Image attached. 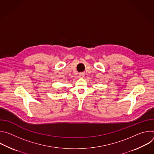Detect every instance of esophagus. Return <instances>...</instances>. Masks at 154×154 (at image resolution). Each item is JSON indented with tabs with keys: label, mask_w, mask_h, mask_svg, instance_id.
<instances>
[{
	"label": "esophagus",
	"mask_w": 154,
	"mask_h": 154,
	"mask_svg": "<svg viewBox=\"0 0 154 154\" xmlns=\"http://www.w3.org/2000/svg\"><path fill=\"white\" fill-rule=\"evenodd\" d=\"M84 76H85V74L84 73H80L79 74V77H80V78H83V77H84Z\"/></svg>",
	"instance_id": "1"
}]
</instances>
